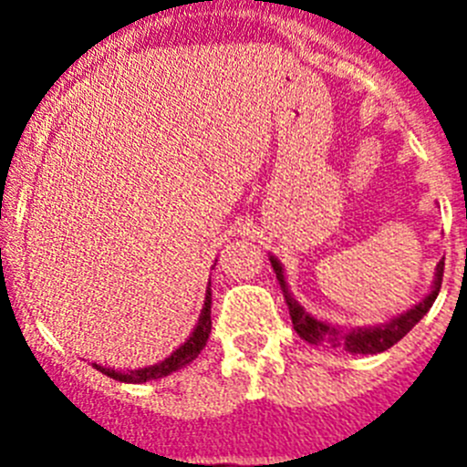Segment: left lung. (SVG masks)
<instances>
[{
  "mask_svg": "<svg viewBox=\"0 0 467 467\" xmlns=\"http://www.w3.org/2000/svg\"><path fill=\"white\" fill-rule=\"evenodd\" d=\"M271 266L275 271V278L280 283V290L285 295V304L290 308L292 325H295V332L299 334L301 339L308 341L313 346H332V348H344L348 353H362V356H374V353H383L390 346L398 344L404 334L410 332L420 317L431 311V306L435 304L437 295H440V287H442V274H444V259L437 264L435 269V280L431 285V292L420 301H416L414 306L407 308V311L398 313L386 323L369 325V327H339V325H332L327 320H320V317L311 316L306 308L301 306L299 301L295 299V295L287 287V280H285V269L280 259L275 254H269Z\"/></svg>",
  "mask_w": 467,
  "mask_h": 467,
  "instance_id": "obj_1",
  "label": "left lung"
}]
</instances>
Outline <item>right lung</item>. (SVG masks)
Here are the masks:
<instances>
[{
  "instance_id": "add662e5",
  "label": "right lung",
  "mask_w": 467,
  "mask_h": 467,
  "mask_svg": "<svg viewBox=\"0 0 467 467\" xmlns=\"http://www.w3.org/2000/svg\"><path fill=\"white\" fill-rule=\"evenodd\" d=\"M210 306H213V292H210V283H208L203 308H201L196 327L192 329L187 341H184L182 346H177L166 360H161L150 367H140V369H114V367H102L98 365V362H93V367L98 369V372L107 374L109 379L121 383H147V381H154V379L168 377V374L177 372V369H182V367H187L189 362L196 360L198 353L203 350L205 341H208L210 327H213V320H210Z\"/></svg>"
}]
</instances>
